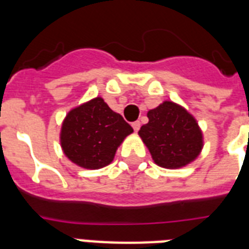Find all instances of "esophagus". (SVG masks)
Returning <instances> with one entry per match:
<instances>
[{
  "label": "esophagus",
  "mask_w": 249,
  "mask_h": 249,
  "mask_svg": "<svg viewBox=\"0 0 249 249\" xmlns=\"http://www.w3.org/2000/svg\"><path fill=\"white\" fill-rule=\"evenodd\" d=\"M132 126H133V129H134V132H138L141 128V123L140 121H134V123L132 124Z\"/></svg>",
  "instance_id": "1"
}]
</instances>
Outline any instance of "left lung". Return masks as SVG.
I'll return each instance as SVG.
<instances>
[{
    "label": "left lung",
    "instance_id": "obj_1",
    "mask_svg": "<svg viewBox=\"0 0 249 249\" xmlns=\"http://www.w3.org/2000/svg\"><path fill=\"white\" fill-rule=\"evenodd\" d=\"M147 117L138 134L158 165L176 169L196 159L203 148V134L193 115L165 101L150 109Z\"/></svg>",
    "mask_w": 249,
    "mask_h": 249
}]
</instances>
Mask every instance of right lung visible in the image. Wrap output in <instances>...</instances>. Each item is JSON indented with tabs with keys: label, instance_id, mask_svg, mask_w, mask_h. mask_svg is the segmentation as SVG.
Returning a JSON list of instances; mask_svg holds the SVG:
<instances>
[{
	"label": "right lung",
	"instance_id": "obj_1",
	"mask_svg": "<svg viewBox=\"0 0 249 249\" xmlns=\"http://www.w3.org/2000/svg\"><path fill=\"white\" fill-rule=\"evenodd\" d=\"M133 128L101 97L71 109L60 130V144L72 163L99 169L108 165Z\"/></svg>",
	"mask_w": 249,
	"mask_h": 249
}]
</instances>
